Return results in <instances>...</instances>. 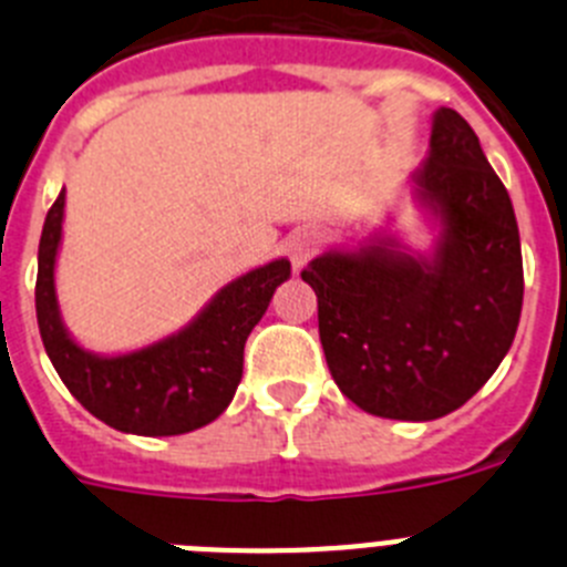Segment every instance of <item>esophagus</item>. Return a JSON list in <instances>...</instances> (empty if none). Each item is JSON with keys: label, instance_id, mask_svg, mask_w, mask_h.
I'll return each mask as SVG.
<instances>
[{"label": "esophagus", "instance_id": "obj_1", "mask_svg": "<svg viewBox=\"0 0 567 567\" xmlns=\"http://www.w3.org/2000/svg\"><path fill=\"white\" fill-rule=\"evenodd\" d=\"M318 247L320 235L315 229H303V233L292 235V240H289V258H292L295 267H303Z\"/></svg>", "mask_w": 567, "mask_h": 567}]
</instances>
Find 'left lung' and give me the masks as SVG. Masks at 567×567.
Masks as SVG:
<instances>
[{"label":"left lung","mask_w":567,"mask_h":567,"mask_svg":"<svg viewBox=\"0 0 567 567\" xmlns=\"http://www.w3.org/2000/svg\"><path fill=\"white\" fill-rule=\"evenodd\" d=\"M417 193L443 221L432 260L389 244L327 252L300 278L340 392L363 412L437 420L483 389L514 343L523 252L514 207L477 133L440 107Z\"/></svg>","instance_id":"left-lung-1"}]
</instances>
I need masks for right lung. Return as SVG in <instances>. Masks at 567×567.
Listing matches in <instances>:
<instances>
[{
	"label": "right lung",
	"instance_id": "obj_1",
	"mask_svg": "<svg viewBox=\"0 0 567 567\" xmlns=\"http://www.w3.org/2000/svg\"><path fill=\"white\" fill-rule=\"evenodd\" d=\"M64 189L48 209L39 240L37 318L44 352L70 394L93 417L118 432L173 437L213 423L233 400L244 374V343L275 287L289 278V260H272L215 295L184 332L122 358H99L64 332L53 289L62 240Z\"/></svg>",
	"mask_w": 567,
	"mask_h": 567
}]
</instances>
